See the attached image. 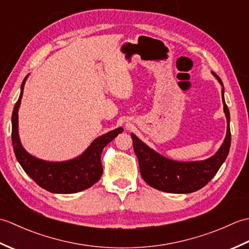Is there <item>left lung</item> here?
I'll list each match as a JSON object with an SVG mask.
<instances>
[{"mask_svg": "<svg viewBox=\"0 0 249 249\" xmlns=\"http://www.w3.org/2000/svg\"><path fill=\"white\" fill-rule=\"evenodd\" d=\"M212 73L223 87L221 97H223L224 112L227 119V133L225 140L219 150L213 156H211L208 160L196 161L172 160L151 149L136 135L130 134L131 139H133L134 151L139 161L141 177L145 183L153 188L173 194H189L197 192L213 178L228 156L231 145L229 125L230 112L225 103V89L223 81L215 72Z\"/></svg>", "mask_w": 249, "mask_h": 249, "instance_id": "left-lung-1", "label": "left lung"}]
</instances>
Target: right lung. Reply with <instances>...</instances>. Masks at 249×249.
<instances>
[{
	"label": "right lung",
	"instance_id": "right-lung-1",
	"mask_svg": "<svg viewBox=\"0 0 249 249\" xmlns=\"http://www.w3.org/2000/svg\"><path fill=\"white\" fill-rule=\"evenodd\" d=\"M28 77L29 75L21 84L20 96L12 115V141L16 158L25 173L41 188L50 193L73 194L91 187L99 181L103 174L100 156L104 147L124 129L119 127L97 137L81 155L70 160L47 161L31 155L21 144L18 129V110Z\"/></svg>",
	"mask_w": 249,
	"mask_h": 249
}]
</instances>
